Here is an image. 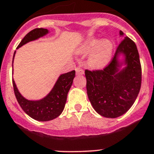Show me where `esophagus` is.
Returning <instances> with one entry per match:
<instances>
[{
  "label": "esophagus",
  "instance_id": "1",
  "mask_svg": "<svg viewBox=\"0 0 154 154\" xmlns=\"http://www.w3.org/2000/svg\"><path fill=\"white\" fill-rule=\"evenodd\" d=\"M76 73H77V75H82L84 74V70L82 69V68L80 67H77L76 68Z\"/></svg>",
  "mask_w": 154,
  "mask_h": 154
}]
</instances>
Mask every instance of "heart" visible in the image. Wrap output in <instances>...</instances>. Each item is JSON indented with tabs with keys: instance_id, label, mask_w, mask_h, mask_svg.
I'll use <instances>...</instances> for the list:
<instances>
[{
	"instance_id": "heart-1",
	"label": "heart",
	"mask_w": 154,
	"mask_h": 154,
	"mask_svg": "<svg viewBox=\"0 0 154 154\" xmlns=\"http://www.w3.org/2000/svg\"><path fill=\"white\" fill-rule=\"evenodd\" d=\"M82 54L90 53L88 58L89 67L100 69L108 65L113 53V44L108 39L101 40L98 37H91L85 40L78 48Z\"/></svg>"
}]
</instances>
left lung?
Here are the masks:
<instances>
[{"label":"left lung","instance_id":"left-lung-1","mask_svg":"<svg viewBox=\"0 0 154 154\" xmlns=\"http://www.w3.org/2000/svg\"><path fill=\"white\" fill-rule=\"evenodd\" d=\"M123 40L112 61L103 70H85L87 94L98 114L116 118L128 111L141 89V68L135 43L122 31Z\"/></svg>","mask_w":154,"mask_h":154}]
</instances>
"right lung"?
<instances>
[{"label":"right lung","instance_id":"obj_1","mask_svg":"<svg viewBox=\"0 0 154 154\" xmlns=\"http://www.w3.org/2000/svg\"><path fill=\"white\" fill-rule=\"evenodd\" d=\"M49 32L47 29H35L30 31L20 42L17 49H19L24 45L30 42H33L45 37ZM16 51L14 52L13 58L15 57ZM75 77V70L71 72L60 74L54 86L51 91L46 96L40 100H29L20 94L18 90L15 82L13 80V89L16 98L17 100L19 105L26 114L32 117L36 121L39 122H48L55 119L59 117L64 110L66 100H67L68 93L72 86V82Z\"/></svg>","mask_w":154,"mask_h":154}]
</instances>
